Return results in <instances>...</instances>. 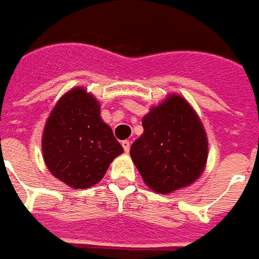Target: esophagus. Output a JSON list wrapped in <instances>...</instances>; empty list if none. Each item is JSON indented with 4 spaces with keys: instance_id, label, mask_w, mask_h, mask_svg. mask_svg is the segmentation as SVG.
Listing matches in <instances>:
<instances>
[{
    "instance_id": "obj_1",
    "label": "esophagus",
    "mask_w": 259,
    "mask_h": 259,
    "mask_svg": "<svg viewBox=\"0 0 259 259\" xmlns=\"http://www.w3.org/2000/svg\"><path fill=\"white\" fill-rule=\"evenodd\" d=\"M122 147H123L125 152H129L130 151V141H129V140H125V141H122Z\"/></svg>"
}]
</instances>
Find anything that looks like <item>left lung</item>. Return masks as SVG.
<instances>
[{"mask_svg":"<svg viewBox=\"0 0 259 259\" xmlns=\"http://www.w3.org/2000/svg\"><path fill=\"white\" fill-rule=\"evenodd\" d=\"M143 127L130 156L149 189L168 194L200 178L208 159V138L187 100L168 96L144 116Z\"/></svg>","mask_w":259,"mask_h":259,"instance_id":"left-lung-1","label":"left lung"}]
</instances>
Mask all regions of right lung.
Listing matches in <instances>:
<instances>
[{
  "instance_id": "obj_1",
  "label": "right lung",
  "mask_w": 259,
  "mask_h": 259,
  "mask_svg": "<svg viewBox=\"0 0 259 259\" xmlns=\"http://www.w3.org/2000/svg\"><path fill=\"white\" fill-rule=\"evenodd\" d=\"M43 159L57 179L74 189L102 181L123 148L100 118V104L81 87L59 99L51 110L42 137Z\"/></svg>"
}]
</instances>
